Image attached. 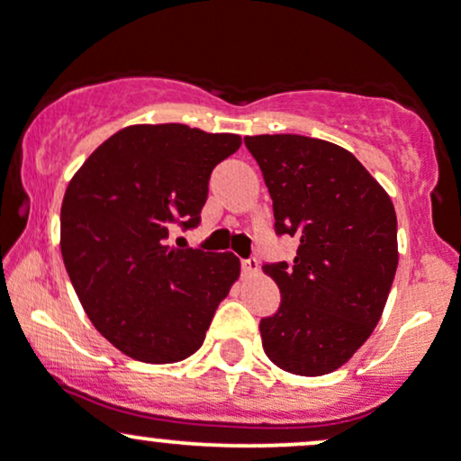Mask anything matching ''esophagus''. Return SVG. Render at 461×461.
Returning a JSON list of instances; mask_svg holds the SVG:
<instances>
[{"instance_id":"obj_1","label":"esophagus","mask_w":461,"mask_h":461,"mask_svg":"<svg viewBox=\"0 0 461 461\" xmlns=\"http://www.w3.org/2000/svg\"><path fill=\"white\" fill-rule=\"evenodd\" d=\"M241 271H243V276H246V277H254V276H258V271H260L258 260H257V258L241 260Z\"/></svg>"}]
</instances>
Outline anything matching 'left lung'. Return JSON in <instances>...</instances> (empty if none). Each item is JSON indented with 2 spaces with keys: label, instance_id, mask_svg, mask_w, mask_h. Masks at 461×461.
I'll use <instances>...</instances> for the list:
<instances>
[{
  "label": "left lung",
  "instance_id": "left-lung-1",
  "mask_svg": "<svg viewBox=\"0 0 461 461\" xmlns=\"http://www.w3.org/2000/svg\"><path fill=\"white\" fill-rule=\"evenodd\" d=\"M274 201L277 235L297 237L293 265H265L280 310L260 321L284 372L322 376L361 348L397 269V218L384 187L344 147L299 134L246 136Z\"/></svg>",
  "mask_w": 461,
  "mask_h": 461
}]
</instances>
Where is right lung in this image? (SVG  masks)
Segmentation results:
<instances>
[{
	"instance_id": "right-lung-1",
	"label": "right lung",
	"mask_w": 461,
	"mask_h": 461,
	"mask_svg": "<svg viewBox=\"0 0 461 461\" xmlns=\"http://www.w3.org/2000/svg\"><path fill=\"white\" fill-rule=\"evenodd\" d=\"M240 147V134L136 123L106 139L68 184L66 271L85 314L123 355L177 363L203 346L240 258L179 249L168 235L173 224H198L209 175Z\"/></svg>"
}]
</instances>
